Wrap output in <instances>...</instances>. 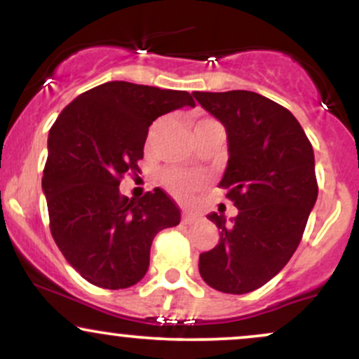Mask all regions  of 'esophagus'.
Segmentation results:
<instances>
[{"mask_svg": "<svg viewBox=\"0 0 359 359\" xmlns=\"http://www.w3.org/2000/svg\"><path fill=\"white\" fill-rule=\"evenodd\" d=\"M197 219H199V214H197V212L184 211V214H182V221L185 222V224H192V222H196Z\"/></svg>", "mask_w": 359, "mask_h": 359, "instance_id": "1", "label": "esophagus"}]
</instances>
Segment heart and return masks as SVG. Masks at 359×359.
Masks as SVG:
<instances>
[{
  "label": "heart",
  "mask_w": 359,
  "mask_h": 359,
  "mask_svg": "<svg viewBox=\"0 0 359 359\" xmlns=\"http://www.w3.org/2000/svg\"><path fill=\"white\" fill-rule=\"evenodd\" d=\"M205 123H212V119H203V121L197 123L196 126L205 125ZM162 182L175 197H179V199H187V197H191L192 194L203 185V179L194 174H189V172L167 170L163 172Z\"/></svg>",
  "instance_id": "heart-1"
}]
</instances>
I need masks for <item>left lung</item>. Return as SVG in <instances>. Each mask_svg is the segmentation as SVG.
Instances as JSON below:
<instances>
[{
	"label": "left lung",
	"mask_w": 359,
	"mask_h": 359,
	"mask_svg": "<svg viewBox=\"0 0 359 359\" xmlns=\"http://www.w3.org/2000/svg\"><path fill=\"white\" fill-rule=\"evenodd\" d=\"M224 125L229 160L219 182L238 216L219 228V243L201 253V277L224 294H248L265 285L297 250L317 199L314 151L287 108L251 90L194 93Z\"/></svg>",
	"instance_id": "8db88e82"
}]
</instances>
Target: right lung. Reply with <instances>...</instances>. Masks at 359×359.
Masks as SVG:
<instances>
[{
    "instance_id": "right-lung-1",
    "label": "right lung",
    "mask_w": 359,
    "mask_h": 359,
    "mask_svg": "<svg viewBox=\"0 0 359 359\" xmlns=\"http://www.w3.org/2000/svg\"><path fill=\"white\" fill-rule=\"evenodd\" d=\"M182 106H196L187 90L111 81L77 96L52 125L42 179L50 233L93 285L138 283L156 233L180 222V209L162 189L128 199L119 182L140 172L151 123Z\"/></svg>"
}]
</instances>
